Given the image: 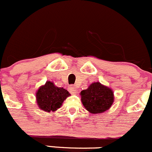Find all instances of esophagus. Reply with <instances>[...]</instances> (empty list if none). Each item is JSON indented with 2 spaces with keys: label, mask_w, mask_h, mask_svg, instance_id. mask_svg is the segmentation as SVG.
<instances>
[{
  "label": "esophagus",
  "mask_w": 152,
  "mask_h": 152,
  "mask_svg": "<svg viewBox=\"0 0 152 152\" xmlns=\"http://www.w3.org/2000/svg\"><path fill=\"white\" fill-rule=\"evenodd\" d=\"M69 90V92L71 93L72 94H73V95H76V94H77V91L76 88L75 87V86H70Z\"/></svg>",
  "instance_id": "esophagus-1"
}]
</instances>
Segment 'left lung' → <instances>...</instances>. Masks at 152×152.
I'll return each instance as SVG.
<instances>
[{
  "instance_id": "1",
  "label": "left lung",
  "mask_w": 152,
  "mask_h": 152,
  "mask_svg": "<svg viewBox=\"0 0 152 152\" xmlns=\"http://www.w3.org/2000/svg\"><path fill=\"white\" fill-rule=\"evenodd\" d=\"M80 95L86 110L96 115L109 110L115 101L113 90L99 82L91 83Z\"/></svg>"
}]
</instances>
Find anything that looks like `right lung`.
Here are the masks:
<instances>
[{"mask_svg": "<svg viewBox=\"0 0 152 152\" xmlns=\"http://www.w3.org/2000/svg\"><path fill=\"white\" fill-rule=\"evenodd\" d=\"M35 96L39 108L46 112H54L62 106L70 94L64 88L57 87L51 81H47L37 89Z\"/></svg>", "mask_w": 152, "mask_h": 152, "instance_id": "1", "label": "right lung"}]
</instances>
